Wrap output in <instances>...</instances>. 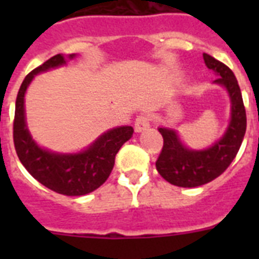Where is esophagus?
<instances>
[{
  "instance_id": "34e87169",
  "label": "esophagus",
  "mask_w": 259,
  "mask_h": 259,
  "mask_svg": "<svg viewBox=\"0 0 259 259\" xmlns=\"http://www.w3.org/2000/svg\"><path fill=\"white\" fill-rule=\"evenodd\" d=\"M149 122L150 118L148 114H141V115H138L136 118V122H134V129L137 133H141L144 130H146L149 127Z\"/></svg>"
}]
</instances>
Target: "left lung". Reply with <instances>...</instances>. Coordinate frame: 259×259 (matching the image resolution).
<instances>
[{
    "label": "left lung",
    "instance_id": "left-lung-1",
    "mask_svg": "<svg viewBox=\"0 0 259 259\" xmlns=\"http://www.w3.org/2000/svg\"><path fill=\"white\" fill-rule=\"evenodd\" d=\"M205 66L218 75L215 84L223 86L231 101V119L225 136L204 150H192L183 145L173 129L158 127L164 145L156 168L168 183L193 188L221 176L237 156L246 133V110L235 75L229 67L208 54H203Z\"/></svg>",
    "mask_w": 259,
    "mask_h": 259
}]
</instances>
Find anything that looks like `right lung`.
<instances>
[{
    "instance_id": "1",
    "label": "right lung",
    "mask_w": 259,
    "mask_h": 259,
    "mask_svg": "<svg viewBox=\"0 0 259 259\" xmlns=\"http://www.w3.org/2000/svg\"><path fill=\"white\" fill-rule=\"evenodd\" d=\"M75 58V54L68 56ZM66 64L62 54L55 55L26 75L16 99L13 141L16 153L25 169L47 188L67 196H82L99 188L113 170L115 154L133 136L132 126H119L106 132L83 152L62 154L42 149L32 140L26 127L24 97L34 75Z\"/></svg>"
}]
</instances>
